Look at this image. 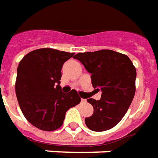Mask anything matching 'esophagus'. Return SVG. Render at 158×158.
<instances>
[{
  "instance_id": "34e87169",
  "label": "esophagus",
  "mask_w": 158,
  "mask_h": 158,
  "mask_svg": "<svg viewBox=\"0 0 158 158\" xmlns=\"http://www.w3.org/2000/svg\"><path fill=\"white\" fill-rule=\"evenodd\" d=\"M86 102V100L85 99H84V98H81V102Z\"/></svg>"
}]
</instances>
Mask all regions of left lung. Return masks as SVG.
<instances>
[{"instance_id":"left-lung-1","label":"left lung","mask_w":158,"mask_h":158,"mask_svg":"<svg viewBox=\"0 0 158 158\" xmlns=\"http://www.w3.org/2000/svg\"><path fill=\"white\" fill-rule=\"evenodd\" d=\"M91 73V84L101 90V99H87L94 112L85 119L94 132L113 128L128 110L135 94L136 68L127 56L110 49L79 53L74 56Z\"/></svg>"}]
</instances>
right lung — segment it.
Listing matches in <instances>:
<instances>
[{
  "label": "right lung",
  "instance_id": "obj_1",
  "mask_svg": "<svg viewBox=\"0 0 158 158\" xmlns=\"http://www.w3.org/2000/svg\"><path fill=\"white\" fill-rule=\"evenodd\" d=\"M74 53L50 48H38L25 55L17 69L15 91L25 119L37 128L55 131L63 124L66 112L79 104L75 90L61 91V68Z\"/></svg>",
  "mask_w": 158,
  "mask_h": 158
}]
</instances>
